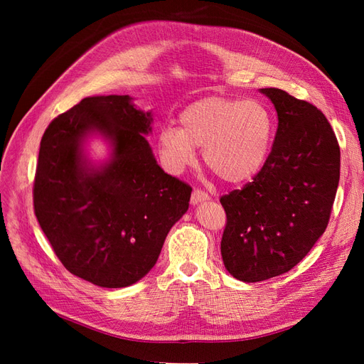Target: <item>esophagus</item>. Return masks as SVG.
<instances>
[{"label":"esophagus","instance_id":"obj_1","mask_svg":"<svg viewBox=\"0 0 364 364\" xmlns=\"http://www.w3.org/2000/svg\"><path fill=\"white\" fill-rule=\"evenodd\" d=\"M211 199L205 191H200V190H194L193 194H191V205H199L202 202H206Z\"/></svg>","mask_w":364,"mask_h":364}]
</instances>
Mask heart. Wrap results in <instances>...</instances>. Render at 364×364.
<instances>
[{
  "mask_svg": "<svg viewBox=\"0 0 364 364\" xmlns=\"http://www.w3.org/2000/svg\"><path fill=\"white\" fill-rule=\"evenodd\" d=\"M181 129L165 126L158 136L165 167L179 174L196 164V149L226 183H243L262 170L270 155L274 119L255 100L206 97L186 106L179 117Z\"/></svg>",
  "mask_w": 364,
  "mask_h": 364,
  "instance_id": "obj_1",
  "label": "heart"
}]
</instances>
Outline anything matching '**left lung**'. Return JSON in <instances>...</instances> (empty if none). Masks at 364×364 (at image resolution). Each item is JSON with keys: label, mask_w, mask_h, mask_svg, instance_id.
<instances>
[{"label": "left lung", "mask_w": 364, "mask_h": 364, "mask_svg": "<svg viewBox=\"0 0 364 364\" xmlns=\"http://www.w3.org/2000/svg\"><path fill=\"white\" fill-rule=\"evenodd\" d=\"M278 114V130L262 170L223 196L226 270L258 282L291 270L325 232L340 179V149L331 124L311 103L278 87L259 90Z\"/></svg>", "instance_id": "1"}]
</instances>
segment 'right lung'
<instances>
[{
	"mask_svg": "<svg viewBox=\"0 0 364 364\" xmlns=\"http://www.w3.org/2000/svg\"><path fill=\"white\" fill-rule=\"evenodd\" d=\"M151 123L129 95H94L54 118L41 141L36 218L63 266L98 287L144 278L188 211L191 186L158 165ZM92 136L109 146L102 163L87 156Z\"/></svg>",
	"mask_w": 364,
	"mask_h": 364,
	"instance_id": "obj_1",
	"label": "right lung"
}]
</instances>
